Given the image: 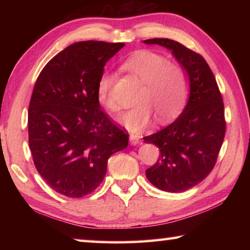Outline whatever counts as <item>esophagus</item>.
Instances as JSON below:
<instances>
[{"mask_svg": "<svg viewBox=\"0 0 250 250\" xmlns=\"http://www.w3.org/2000/svg\"><path fill=\"white\" fill-rule=\"evenodd\" d=\"M139 142H140V135L131 133L130 134V143H131V145L135 146V145H138Z\"/></svg>", "mask_w": 250, "mask_h": 250, "instance_id": "obj_1", "label": "esophagus"}]
</instances>
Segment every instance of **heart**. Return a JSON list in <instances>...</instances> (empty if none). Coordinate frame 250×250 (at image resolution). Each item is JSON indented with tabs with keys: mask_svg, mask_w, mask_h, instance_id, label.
Segmentation results:
<instances>
[{
	"mask_svg": "<svg viewBox=\"0 0 250 250\" xmlns=\"http://www.w3.org/2000/svg\"><path fill=\"white\" fill-rule=\"evenodd\" d=\"M122 66L142 83L135 97L137 104L121 118L125 128L140 131L149 125L153 115L159 122L180 115L189 90L188 71L181 62L151 50H140L126 58ZM113 80L115 75L104 71L97 83V96L105 108L119 112L120 105L111 96Z\"/></svg>",
	"mask_w": 250,
	"mask_h": 250,
	"instance_id": "obj_1",
	"label": "heart"
}]
</instances>
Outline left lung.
Masks as SVG:
<instances>
[{"mask_svg":"<svg viewBox=\"0 0 250 250\" xmlns=\"http://www.w3.org/2000/svg\"><path fill=\"white\" fill-rule=\"evenodd\" d=\"M143 42L171 49L189 78L184 111L172 125L145 137L160 150L154 166L146 171L147 180L166 192H183L207 177L216 164L226 132L223 97L202 55L168 39Z\"/></svg>","mask_w":250,"mask_h":250,"instance_id":"left-lung-1","label":"left lung"}]
</instances>
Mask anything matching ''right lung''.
Wrapping results in <instances>:
<instances>
[{
	"label": "right lung",
	"instance_id": "add662e5",
	"mask_svg": "<svg viewBox=\"0 0 250 250\" xmlns=\"http://www.w3.org/2000/svg\"><path fill=\"white\" fill-rule=\"evenodd\" d=\"M124 43L78 42L41 71L28 108V143L40 175L67 197L98 188L110 155L124 150L129 134L100 109L97 83Z\"/></svg>",
	"mask_w": 250,
	"mask_h": 250
}]
</instances>
